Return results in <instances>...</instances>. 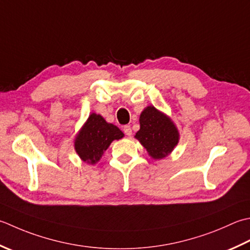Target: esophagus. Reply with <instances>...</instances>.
<instances>
[{
  "mask_svg": "<svg viewBox=\"0 0 250 250\" xmlns=\"http://www.w3.org/2000/svg\"><path fill=\"white\" fill-rule=\"evenodd\" d=\"M124 132L125 133V135H128V136L132 135V130L130 128V125H125L124 126Z\"/></svg>",
  "mask_w": 250,
  "mask_h": 250,
  "instance_id": "1",
  "label": "esophagus"
}]
</instances>
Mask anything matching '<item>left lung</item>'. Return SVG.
<instances>
[{
	"instance_id": "left-lung-1",
	"label": "left lung",
	"mask_w": 250,
	"mask_h": 250,
	"mask_svg": "<svg viewBox=\"0 0 250 250\" xmlns=\"http://www.w3.org/2000/svg\"><path fill=\"white\" fill-rule=\"evenodd\" d=\"M140 130L134 138L155 160L172 153L180 141V133L172 119L153 105L145 107L140 115Z\"/></svg>"
}]
</instances>
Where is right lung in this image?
Listing matches in <instances>:
<instances>
[{
  "instance_id": "right-lung-1",
  "label": "right lung",
  "mask_w": 250,
  "mask_h": 250,
  "mask_svg": "<svg viewBox=\"0 0 250 250\" xmlns=\"http://www.w3.org/2000/svg\"><path fill=\"white\" fill-rule=\"evenodd\" d=\"M125 136L118 126L107 122L103 116L92 112L75 138V150L87 165H95L112 141Z\"/></svg>"
}]
</instances>
